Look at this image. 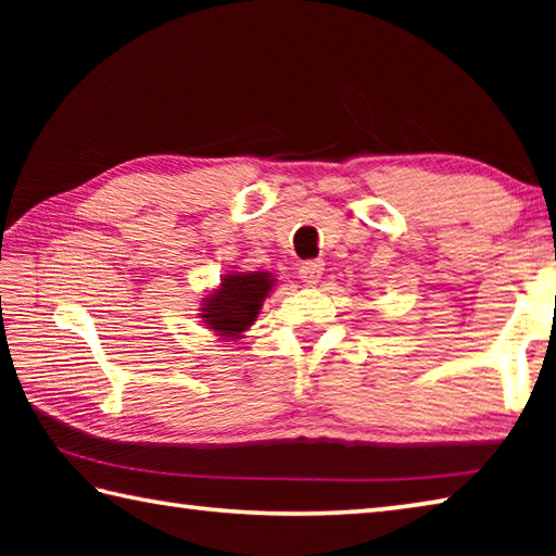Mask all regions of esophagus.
Listing matches in <instances>:
<instances>
[{
	"instance_id": "obj_1",
	"label": "esophagus",
	"mask_w": 556,
	"mask_h": 556,
	"mask_svg": "<svg viewBox=\"0 0 556 556\" xmlns=\"http://www.w3.org/2000/svg\"><path fill=\"white\" fill-rule=\"evenodd\" d=\"M324 275V262L321 260H306L304 265L299 269V277L306 281V285H316L318 279Z\"/></svg>"
}]
</instances>
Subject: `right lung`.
<instances>
[{"mask_svg":"<svg viewBox=\"0 0 556 556\" xmlns=\"http://www.w3.org/2000/svg\"><path fill=\"white\" fill-rule=\"evenodd\" d=\"M271 279L267 271H250V275H228L220 281V289L205 299L201 318L208 328L225 338H240L255 321L262 301L271 289Z\"/></svg>","mask_w":556,"mask_h":556,"instance_id":"right-lung-1","label":"right lung"}]
</instances>
